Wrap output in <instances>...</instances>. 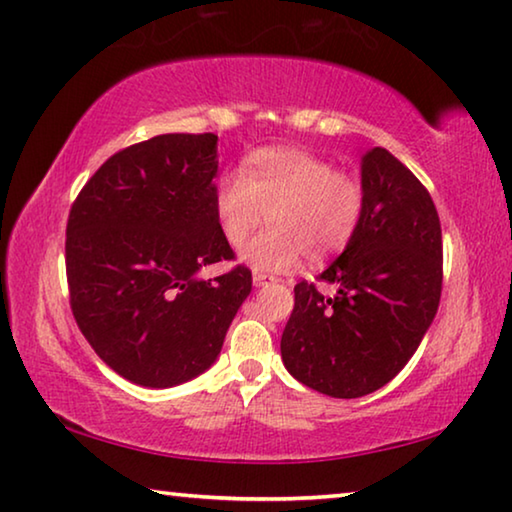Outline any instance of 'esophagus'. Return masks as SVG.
<instances>
[{
  "instance_id": "esophagus-1",
  "label": "esophagus",
  "mask_w": 512,
  "mask_h": 512,
  "mask_svg": "<svg viewBox=\"0 0 512 512\" xmlns=\"http://www.w3.org/2000/svg\"><path fill=\"white\" fill-rule=\"evenodd\" d=\"M253 280H255L257 287H262V285H271V282H275L278 278H275V275H269V273L255 271V273H253Z\"/></svg>"
}]
</instances>
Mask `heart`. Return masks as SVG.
Here are the masks:
<instances>
[{
  "label": "heart",
  "instance_id": "heart-1",
  "mask_svg": "<svg viewBox=\"0 0 512 512\" xmlns=\"http://www.w3.org/2000/svg\"><path fill=\"white\" fill-rule=\"evenodd\" d=\"M216 225L232 248H243L266 218L269 230L250 243L246 262L257 271H289L307 255H335L355 237L367 209L358 175L300 148H257L243 157L239 175L214 186Z\"/></svg>",
  "mask_w": 512,
  "mask_h": 512
}]
</instances>
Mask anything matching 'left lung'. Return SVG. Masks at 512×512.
Here are the masks:
<instances>
[{"label":"left lung","instance_id":"obj_1","mask_svg":"<svg viewBox=\"0 0 512 512\" xmlns=\"http://www.w3.org/2000/svg\"><path fill=\"white\" fill-rule=\"evenodd\" d=\"M364 218L321 282L294 287L282 362L300 383L335 399L387 385L415 355L442 296V227L431 193L392 152L362 159Z\"/></svg>","mask_w":512,"mask_h":512}]
</instances>
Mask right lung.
I'll list each match as a JSON object with an SVG mask.
<instances>
[{
	"label": "right lung",
	"instance_id": "obj_1",
	"mask_svg": "<svg viewBox=\"0 0 512 512\" xmlns=\"http://www.w3.org/2000/svg\"><path fill=\"white\" fill-rule=\"evenodd\" d=\"M216 134H161L104 161L70 207V310L93 351L143 387H173L209 369L248 298L253 273L232 262L212 196Z\"/></svg>",
	"mask_w": 512,
	"mask_h": 512
}]
</instances>
